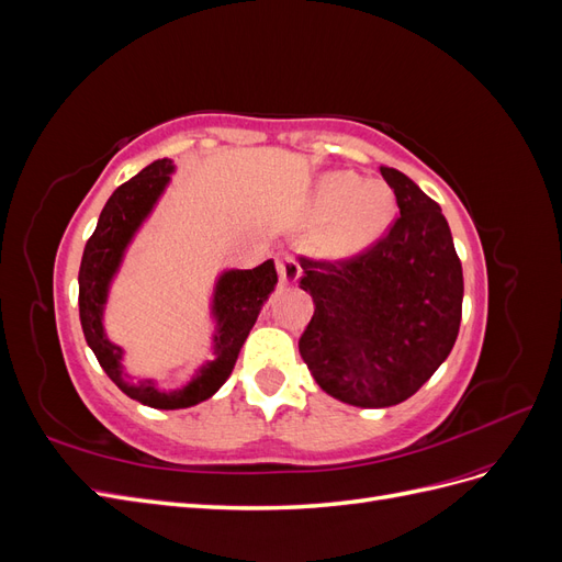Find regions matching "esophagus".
Segmentation results:
<instances>
[{"label": "esophagus", "instance_id": "esophagus-1", "mask_svg": "<svg viewBox=\"0 0 562 562\" xmlns=\"http://www.w3.org/2000/svg\"><path fill=\"white\" fill-rule=\"evenodd\" d=\"M277 267H279V277H281L283 285H295L300 281L302 267L297 265L293 255H281V258L277 260Z\"/></svg>", "mask_w": 562, "mask_h": 562}]
</instances>
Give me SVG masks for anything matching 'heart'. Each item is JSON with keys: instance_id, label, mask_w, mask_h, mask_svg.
<instances>
[{"instance_id": "1", "label": "heart", "mask_w": 562, "mask_h": 562, "mask_svg": "<svg viewBox=\"0 0 562 562\" xmlns=\"http://www.w3.org/2000/svg\"><path fill=\"white\" fill-rule=\"evenodd\" d=\"M316 220H330L323 250L333 258H353L382 239L396 217V194L382 178L356 173L323 176L312 194Z\"/></svg>"}]
</instances>
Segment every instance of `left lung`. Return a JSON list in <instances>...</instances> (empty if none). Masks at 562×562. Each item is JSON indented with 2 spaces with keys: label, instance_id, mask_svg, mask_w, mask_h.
I'll return each mask as SVG.
<instances>
[{
  "label": "left lung",
  "instance_id": "8db88e82",
  "mask_svg": "<svg viewBox=\"0 0 562 562\" xmlns=\"http://www.w3.org/2000/svg\"><path fill=\"white\" fill-rule=\"evenodd\" d=\"M401 215L389 234L342 262L300 258L314 316L300 356L316 384L356 407L411 398L454 347L464 277L440 206L396 168L382 166Z\"/></svg>",
  "mask_w": 562,
  "mask_h": 562
}]
</instances>
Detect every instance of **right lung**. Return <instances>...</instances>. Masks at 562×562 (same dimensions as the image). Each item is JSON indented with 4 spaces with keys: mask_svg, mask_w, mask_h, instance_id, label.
I'll return each instance as SVG.
<instances>
[{
    "mask_svg": "<svg viewBox=\"0 0 562 562\" xmlns=\"http://www.w3.org/2000/svg\"><path fill=\"white\" fill-rule=\"evenodd\" d=\"M173 171L176 166L171 159H157L145 166L138 176L116 187L98 217L79 267V318L83 337L100 368L128 398L157 407V411L192 407L211 398L227 382L250 328L279 281L274 260H267L255 269H225L215 281L211 300L215 359L203 363L190 382L171 391L159 389L155 380H128L131 375L124 372V349L110 342L103 314L110 285L124 262L126 248L149 213L155 211Z\"/></svg>",
    "mask_w": 562,
    "mask_h": 562,
    "instance_id": "add662e5",
    "label": "right lung"
}]
</instances>
